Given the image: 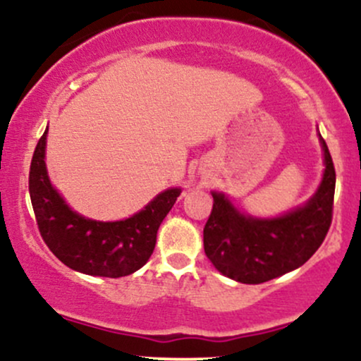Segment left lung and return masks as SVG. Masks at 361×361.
Listing matches in <instances>:
<instances>
[{
  "mask_svg": "<svg viewBox=\"0 0 361 361\" xmlns=\"http://www.w3.org/2000/svg\"><path fill=\"white\" fill-rule=\"evenodd\" d=\"M316 193L304 205L271 219L239 212L221 192H212L214 207L204 227V250L222 275L241 283H263L297 270L319 250L333 219L336 173L329 149Z\"/></svg>",
  "mask_w": 361,
  "mask_h": 361,
  "instance_id": "8db88e82",
  "label": "left lung"
}]
</instances>
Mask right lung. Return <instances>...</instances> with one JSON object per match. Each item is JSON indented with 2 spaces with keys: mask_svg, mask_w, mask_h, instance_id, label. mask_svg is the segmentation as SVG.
Wrapping results in <instances>:
<instances>
[{
  "mask_svg": "<svg viewBox=\"0 0 361 361\" xmlns=\"http://www.w3.org/2000/svg\"><path fill=\"white\" fill-rule=\"evenodd\" d=\"M47 130L37 144L28 176V192L40 235L56 258L85 275L118 279L147 263L156 235L181 188H168L128 219L115 222L93 221L66 204L54 188L45 166Z\"/></svg>",
  "mask_w": 361,
  "mask_h": 361,
  "instance_id": "obj_1",
  "label": "right lung"
}]
</instances>
